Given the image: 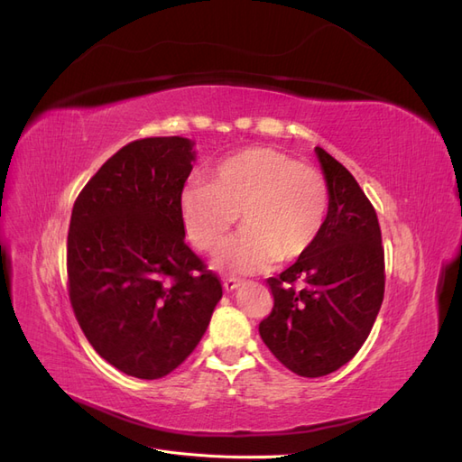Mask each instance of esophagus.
I'll return each instance as SVG.
<instances>
[{
  "label": "esophagus",
  "mask_w": 462,
  "mask_h": 462,
  "mask_svg": "<svg viewBox=\"0 0 462 462\" xmlns=\"http://www.w3.org/2000/svg\"><path fill=\"white\" fill-rule=\"evenodd\" d=\"M241 279H236V277H227V279H223V289H226L227 292H231V291H235L236 287H241Z\"/></svg>",
  "instance_id": "34e87169"
}]
</instances>
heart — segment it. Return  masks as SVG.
I'll use <instances>...</instances> for the list:
<instances>
[{
  "label": "heart",
  "instance_id": "heart-1",
  "mask_svg": "<svg viewBox=\"0 0 462 462\" xmlns=\"http://www.w3.org/2000/svg\"><path fill=\"white\" fill-rule=\"evenodd\" d=\"M329 189L324 175L275 148H246L219 162L208 183L180 194V223L189 241L212 253L241 214L243 233L214 258L217 268L260 272L309 250L324 227Z\"/></svg>",
  "mask_w": 462,
  "mask_h": 462
}]
</instances>
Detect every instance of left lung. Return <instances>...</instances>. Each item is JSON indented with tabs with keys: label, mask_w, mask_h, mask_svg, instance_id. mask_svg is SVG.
Returning a JSON list of instances; mask_svg holds the SVG:
<instances>
[{
	"label": "left lung",
	"mask_w": 462,
	"mask_h": 462,
	"mask_svg": "<svg viewBox=\"0 0 462 462\" xmlns=\"http://www.w3.org/2000/svg\"><path fill=\"white\" fill-rule=\"evenodd\" d=\"M329 209L314 245L268 285L273 309L260 337L302 377L339 370L365 345L385 291L382 229L375 209L343 163L316 146Z\"/></svg>",
	"instance_id": "1"
}]
</instances>
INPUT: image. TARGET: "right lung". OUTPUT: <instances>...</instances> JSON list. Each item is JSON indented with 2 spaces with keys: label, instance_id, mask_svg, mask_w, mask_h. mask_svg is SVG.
Masks as SVG:
<instances>
[{
  "label": "right lung",
  "instance_id": "1",
  "mask_svg": "<svg viewBox=\"0 0 462 462\" xmlns=\"http://www.w3.org/2000/svg\"><path fill=\"white\" fill-rule=\"evenodd\" d=\"M192 143L152 136L116 152L80 190L67 235V287L94 351L158 380L197 348L219 277L185 243L179 202Z\"/></svg>",
  "mask_w": 462,
  "mask_h": 462
}]
</instances>
